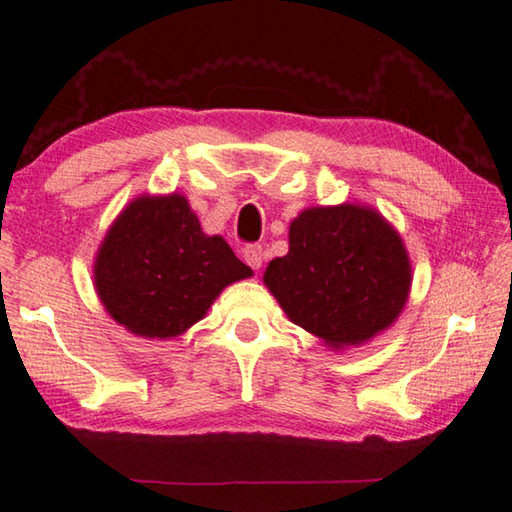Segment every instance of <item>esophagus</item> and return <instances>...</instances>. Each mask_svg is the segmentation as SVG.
<instances>
[{"mask_svg": "<svg viewBox=\"0 0 512 512\" xmlns=\"http://www.w3.org/2000/svg\"><path fill=\"white\" fill-rule=\"evenodd\" d=\"M244 259H246V264H248L250 268H255V271H259V268H262V264H264V259H266L264 248L259 246V244L246 246V248H244Z\"/></svg>", "mask_w": 512, "mask_h": 512, "instance_id": "34e87169", "label": "esophagus"}]
</instances>
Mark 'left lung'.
Segmentation results:
<instances>
[{
  "label": "left lung",
  "instance_id": "obj_1",
  "mask_svg": "<svg viewBox=\"0 0 512 512\" xmlns=\"http://www.w3.org/2000/svg\"><path fill=\"white\" fill-rule=\"evenodd\" d=\"M264 284L291 323L341 350L384 332L411 291L402 237L366 205L309 207L289 225V253Z\"/></svg>",
  "mask_w": 512,
  "mask_h": 512
}]
</instances>
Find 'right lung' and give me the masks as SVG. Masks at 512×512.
Listing matches in <instances>:
<instances>
[{
	"mask_svg": "<svg viewBox=\"0 0 512 512\" xmlns=\"http://www.w3.org/2000/svg\"><path fill=\"white\" fill-rule=\"evenodd\" d=\"M250 275L223 237L205 235L180 194L135 198L110 225L94 259L103 307L146 339L187 332L228 284Z\"/></svg>",
	"mask_w": 512,
	"mask_h": 512,
	"instance_id": "add662e5",
	"label": "right lung"
}]
</instances>
